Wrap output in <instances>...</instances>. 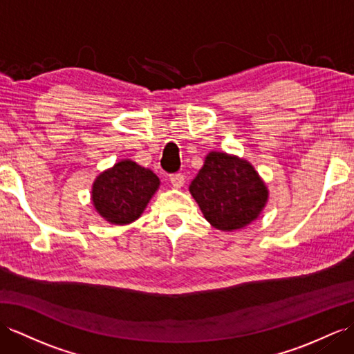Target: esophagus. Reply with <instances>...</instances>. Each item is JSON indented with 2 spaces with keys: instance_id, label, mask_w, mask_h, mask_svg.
I'll list each match as a JSON object with an SVG mask.
<instances>
[{
  "instance_id": "esophagus-1",
  "label": "esophagus",
  "mask_w": 354,
  "mask_h": 354,
  "mask_svg": "<svg viewBox=\"0 0 354 354\" xmlns=\"http://www.w3.org/2000/svg\"><path fill=\"white\" fill-rule=\"evenodd\" d=\"M169 179H170V184L175 188H180L185 183V178L183 174H174V175H170Z\"/></svg>"
}]
</instances>
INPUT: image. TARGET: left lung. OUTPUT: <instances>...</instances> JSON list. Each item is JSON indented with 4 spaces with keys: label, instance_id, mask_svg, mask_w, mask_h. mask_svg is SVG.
Returning a JSON list of instances; mask_svg holds the SVG:
<instances>
[{
    "label": "left lung",
    "instance_id": "obj_1",
    "mask_svg": "<svg viewBox=\"0 0 354 354\" xmlns=\"http://www.w3.org/2000/svg\"><path fill=\"white\" fill-rule=\"evenodd\" d=\"M189 193L206 221L221 232L256 221L269 198L266 184L248 160L218 151L205 157Z\"/></svg>",
    "mask_w": 354,
    "mask_h": 354
}]
</instances>
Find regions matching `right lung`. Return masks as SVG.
<instances>
[{"label": "right lung", "mask_w": 354, "mask_h": 354, "mask_svg": "<svg viewBox=\"0 0 354 354\" xmlns=\"http://www.w3.org/2000/svg\"><path fill=\"white\" fill-rule=\"evenodd\" d=\"M158 188L160 179L152 170L125 158L95 178L91 202L103 220L125 225L140 218Z\"/></svg>", "instance_id": "1"}]
</instances>
